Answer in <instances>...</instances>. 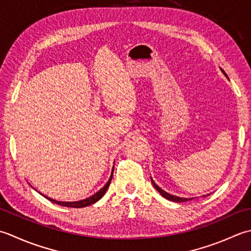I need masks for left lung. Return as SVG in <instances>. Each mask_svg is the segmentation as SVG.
I'll use <instances>...</instances> for the list:
<instances>
[{
	"label": "left lung",
	"instance_id": "left-lung-1",
	"mask_svg": "<svg viewBox=\"0 0 251 251\" xmlns=\"http://www.w3.org/2000/svg\"><path fill=\"white\" fill-rule=\"evenodd\" d=\"M221 69V71H222V74L226 76V78L228 79V76H227V75L224 73V70L222 69V68H220ZM151 184L152 185H154V187L156 188V190L159 192V194L160 195L162 196V197H165L166 199H168V201H176V202H184V201H192L193 198H182V197H177V196H175V195H171V194H169V193H167L166 191H163L162 188H160L159 186L157 185V184L154 182V180H152V178L151 177Z\"/></svg>",
	"mask_w": 251,
	"mask_h": 251
}]
</instances>
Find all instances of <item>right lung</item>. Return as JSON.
I'll use <instances>...</instances> for the list:
<instances>
[{"instance_id": "1", "label": "right lung", "mask_w": 251, "mask_h": 251, "mask_svg": "<svg viewBox=\"0 0 251 251\" xmlns=\"http://www.w3.org/2000/svg\"><path fill=\"white\" fill-rule=\"evenodd\" d=\"M112 173H114V169H112L111 176H110V177H109L108 182H107V183L105 184V185H104L103 187H101L99 192H96V193L94 194V195H92V196H90V197H88V198H85V199H81V201H55V199H53V198H50V197H48V196L43 195V194H41V193H40V194H41V195H42V196H44L47 199H49L50 201H53V202L56 203V204H59V206L73 207V208L88 207V206H90V204H93V203H95L96 201H99L100 199L105 195L107 188H108L109 185H110V182H111V178H112Z\"/></svg>"}]
</instances>
